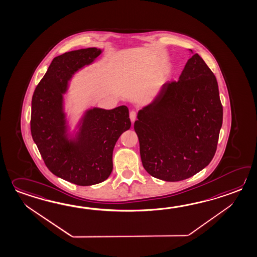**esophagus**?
Returning a JSON list of instances; mask_svg holds the SVG:
<instances>
[{
	"label": "esophagus",
	"mask_w": 257,
	"mask_h": 257,
	"mask_svg": "<svg viewBox=\"0 0 257 257\" xmlns=\"http://www.w3.org/2000/svg\"><path fill=\"white\" fill-rule=\"evenodd\" d=\"M137 111H136V110H132L131 112H130V119H131L132 122L136 120V119H137Z\"/></svg>",
	"instance_id": "34e87169"
}]
</instances>
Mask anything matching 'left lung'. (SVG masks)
<instances>
[{
	"label": "left lung",
	"mask_w": 257,
	"mask_h": 257,
	"mask_svg": "<svg viewBox=\"0 0 257 257\" xmlns=\"http://www.w3.org/2000/svg\"><path fill=\"white\" fill-rule=\"evenodd\" d=\"M191 54L179 80L166 83L134 125L143 167L166 182L188 179L208 165L222 125L217 78L197 53Z\"/></svg>",
	"instance_id": "left-lung-1"
}]
</instances>
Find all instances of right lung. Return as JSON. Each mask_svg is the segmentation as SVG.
I'll return each instance as SVG.
<instances>
[{
    "label": "right lung",
    "instance_id": "1",
    "mask_svg": "<svg viewBox=\"0 0 257 257\" xmlns=\"http://www.w3.org/2000/svg\"><path fill=\"white\" fill-rule=\"evenodd\" d=\"M100 53L98 49L87 48L54 58L31 102V136L45 165L54 175L80 186L101 183L110 175L115 144L131 127L126 106L95 108L87 111L76 142H69L64 136L62 109L67 81Z\"/></svg>",
    "mask_w": 257,
    "mask_h": 257
}]
</instances>
